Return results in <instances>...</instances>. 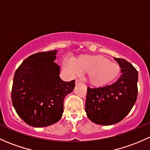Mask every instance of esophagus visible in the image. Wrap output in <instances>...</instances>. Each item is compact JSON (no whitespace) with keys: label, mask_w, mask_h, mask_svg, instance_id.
Segmentation results:
<instances>
[{"label":"esophagus","mask_w":150,"mask_h":150,"mask_svg":"<svg viewBox=\"0 0 150 150\" xmlns=\"http://www.w3.org/2000/svg\"><path fill=\"white\" fill-rule=\"evenodd\" d=\"M80 83H82V80H81L77 79L76 80H75V84H76V85L80 84Z\"/></svg>","instance_id":"obj_1"}]
</instances>
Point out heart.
<instances>
[{"label": "heart", "instance_id": "heart-1", "mask_svg": "<svg viewBox=\"0 0 150 150\" xmlns=\"http://www.w3.org/2000/svg\"><path fill=\"white\" fill-rule=\"evenodd\" d=\"M63 65L72 75L88 73V80L96 87L105 86L119 75L120 67L116 63L100 54H84L75 59V63L68 59Z\"/></svg>", "mask_w": 150, "mask_h": 150}]
</instances>
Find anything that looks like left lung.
Masks as SVG:
<instances>
[{"instance_id":"obj_1","label":"left lung","mask_w":150,"mask_h":150,"mask_svg":"<svg viewBox=\"0 0 150 150\" xmlns=\"http://www.w3.org/2000/svg\"><path fill=\"white\" fill-rule=\"evenodd\" d=\"M114 59L121 68L117 81L104 87L88 88L86 112L90 120L100 125L121 121L130 112L137 98V70L126 59Z\"/></svg>"}]
</instances>
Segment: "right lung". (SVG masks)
Wrapping results in <instances>:
<instances>
[{
    "label": "right lung",
    "mask_w": 150,
    "mask_h": 150,
    "mask_svg": "<svg viewBox=\"0 0 150 150\" xmlns=\"http://www.w3.org/2000/svg\"><path fill=\"white\" fill-rule=\"evenodd\" d=\"M57 50L37 53L21 63L15 72L12 103L24 122L45 127L62 118L64 99L73 91L75 80L59 77L60 67L54 62Z\"/></svg>",
    "instance_id": "obj_1"
}]
</instances>
